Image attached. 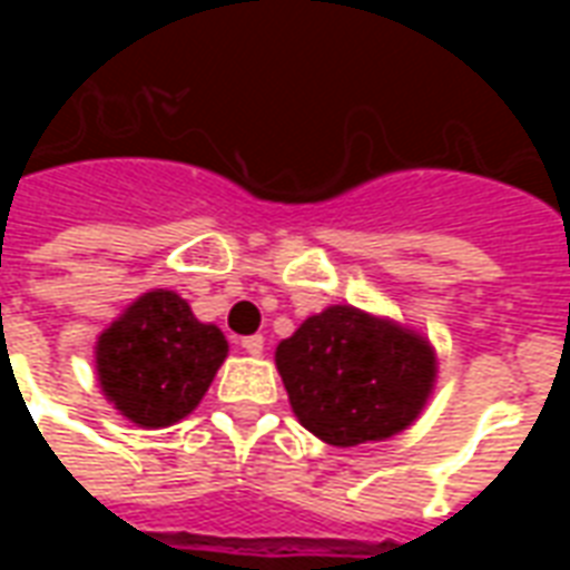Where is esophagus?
Returning <instances> with one entry per match:
<instances>
[{"mask_svg": "<svg viewBox=\"0 0 570 570\" xmlns=\"http://www.w3.org/2000/svg\"><path fill=\"white\" fill-rule=\"evenodd\" d=\"M240 347L256 357V354H262V347H265V338H262V335H244V338H240Z\"/></svg>", "mask_w": 570, "mask_h": 570, "instance_id": "1", "label": "esophagus"}]
</instances>
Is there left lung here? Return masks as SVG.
<instances>
[{
	"label": "left lung",
	"instance_id": "left-lung-1",
	"mask_svg": "<svg viewBox=\"0 0 570 570\" xmlns=\"http://www.w3.org/2000/svg\"><path fill=\"white\" fill-rule=\"evenodd\" d=\"M277 370L302 428L347 449L419 419L436 360L421 335L333 305L277 345Z\"/></svg>",
	"mask_w": 570,
	"mask_h": 570
}]
</instances>
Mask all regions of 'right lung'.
Returning a JSON list of instances; mask_svg holds the SVG:
<instances>
[{"instance_id": "obj_1", "label": "right lung", "mask_w": 570, "mask_h": 570, "mask_svg": "<svg viewBox=\"0 0 570 570\" xmlns=\"http://www.w3.org/2000/svg\"><path fill=\"white\" fill-rule=\"evenodd\" d=\"M228 354L225 335L198 323L170 289L146 293L97 342L104 394L140 428L186 419Z\"/></svg>"}]
</instances>
